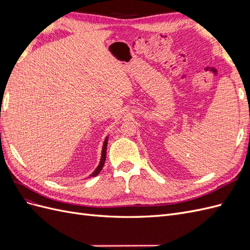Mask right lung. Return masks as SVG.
Wrapping results in <instances>:
<instances>
[{
    "mask_svg": "<svg viewBox=\"0 0 250 250\" xmlns=\"http://www.w3.org/2000/svg\"><path fill=\"white\" fill-rule=\"evenodd\" d=\"M106 147H107V139L105 140L104 142V145H103V149H102V156H101V162L99 164V166H98V168L93 172V174L90 176H97L98 174H99L103 168L104 166V163H105V160H106Z\"/></svg>",
    "mask_w": 250,
    "mask_h": 250,
    "instance_id": "right-lung-1",
    "label": "right lung"
}]
</instances>
